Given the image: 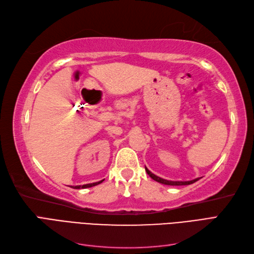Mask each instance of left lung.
Wrapping results in <instances>:
<instances>
[{"label": "left lung", "mask_w": 254, "mask_h": 254, "mask_svg": "<svg viewBox=\"0 0 254 254\" xmlns=\"http://www.w3.org/2000/svg\"><path fill=\"white\" fill-rule=\"evenodd\" d=\"M145 171H146V173L149 175L150 178H152L153 180L159 182V183L165 184V186H189V184H191V183H194V182L199 180V178H196V179L190 180V181H171V180H165L163 178H160V177L156 176L155 174H152L146 166H145Z\"/></svg>", "instance_id": "obj_1"}]
</instances>
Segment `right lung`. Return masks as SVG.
I'll return each mask as SVG.
<instances>
[{
    "label": "right lung",
    "mask_w": 254,
    "mask_h": 254,
    "mask_svg": "<svg viewBox=\"0 0 254 254\" xmlns=\"http://www.w3.org/2000/svg\"><path fill=\"white\" fill-rule=\"evenodd\" d=\"M104 180H101V181H98V182H94V183H89V184H83V186H76V187H73V189H77V190H79V189H87V188H92V187H95V186H97V184H99V183H102ZM72 188V187H71Z\"/></svg>",
    "instance_id": "right-lung-1"
}]
</instances>
